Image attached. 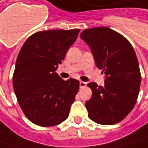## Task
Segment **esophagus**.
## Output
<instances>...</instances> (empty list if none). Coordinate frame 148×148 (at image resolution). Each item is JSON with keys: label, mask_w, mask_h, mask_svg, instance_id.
Returning a JSON list of instances; mask_svg holds the SVG:
<instances>
[{"label": "esophagus", "mask_w": 148, "mask_h": 148, "mask_svg": "<svg viewBox=\"0 0 148 148\" xmlns=\"http://www.w3.org/2000/svg\"><path fill=\"white\" fill-rule=\"evenodd\" d=\"M86 83L84 82H80V88H84L86 87Z\"/></svg>", "instance_id": "obj_1"}]
</instances>
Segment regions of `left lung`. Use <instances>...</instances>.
<instances>
[{
  "instance_id": "1",
  "label": "left lung",
  "mask_w": 148,
  "mask_h": 148,
  "mask_svg": "<svg viewBox=\"0 0 148 148\" xmlns=\"http://www.w3.org/2000/svg\"><path fill=\"white\" fill-rule=\"evenodd\" d=\"M81 38L105 75L104 86L88 84L92 90L86 102L88 117L99 124H115L134 109L139 93L141 73L135 51L123 35L107 27L86 29Z\"/></svg>"
}]
</instances>
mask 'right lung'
<instances>
[{"label": "right lung", "instance_id": "1", "mask_svg": "<svg viewBox=\"0 0 148 148\" xmlns=\"http://www.w3.org/2000/svg\"><path fill=\"white\" fill-rule=\"evenodd\" d=\"M80 29L37 32L27 38L16 59L13 87L20 108L34 124L55 126L66 120L79 82L56 72Z\"/></svg>", "mask_w": 148, "mask_h": 148}]
</instances>
